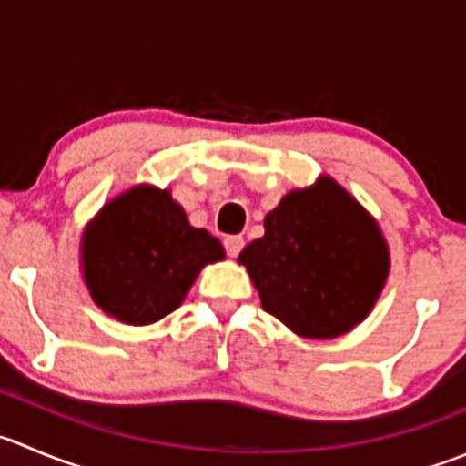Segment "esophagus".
<instances>
[{
	"label": "esophagus",
	"mask_w": 466,
	"mask_h": 466,
	"mask_svg": "<svg viewBox=\"0 0 466 466\" xmlns=\"http://www.w3.org/2000/svg\"><path fill=\"white\" fill-rule=\"evenodd\" d=\"M243 237H228L225 238V250H228L229 257H237L238 252L243 250Z\"/></svg>",
	"instance_id": "1"
}]
</instances>
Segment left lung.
I'll return each mask as SVG.
<instances>
[{
    "mask_svg": "<svg viewBox=\"0 0 466 466\" xmlns=\"http://www.w3.org/2000/svg\"><path fill=\"white\" fill-rule=\"evenodd\" d=\"M261 307L305 339L350 332L376 307L391 257L378 220L329 175L293 188L238 255Z\"/></svg>",
    "mask_w": 466,
    "mask_h": 466,
    "instance_id": "left-lung-1",
    "label": "left lung"
}]
</instances>
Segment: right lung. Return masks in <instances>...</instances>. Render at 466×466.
<instances>
[{
  "instance_id": "right-lung-1",
  "label": "right lung",
  "mask_w": 466,
  "mask_h": 466,
  "mask_svg": "<svg viewBox=\"0 0 466 466\" xmlns=\"http://www.w3.org/2000/svg\"><path fill=\"white\" fill-rule=\"evenodd\" d=\"M225 250L193 228L168 188L137 184L84 228L79 266L95 305L127 325H150L184 302L207 264Z\"/></svg>"
}]
</instances>
